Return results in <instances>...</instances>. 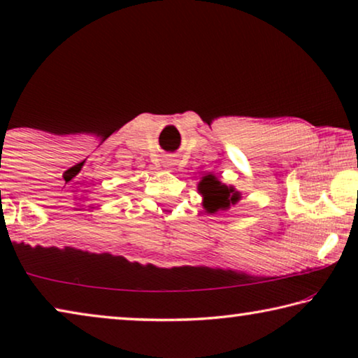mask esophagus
Segmentation results:
<instances>
[{
    "label": "esophagus",
    "mask_w": 358,
    "mask_h": 358,
    "mask_svg": "<svg viewBox=\"0 0 358 358\" xmlns=\"http://www.w3.org/2000/svg\"><path fill=\"white\" fill-rule=\"evenodd\" d=\"M171 162H173V160H168V162H166V164H168V166H169V164H173Z\"/></svg>",
    "instance_id": "esophagus-1"
}]
</instances>
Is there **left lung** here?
Here are the masks:
<instances>
[{
  "label": "left lung",
  "mask_w": 358,
  "mask_h": 358,
  "mask_svg": "<svg viewBox=\"0 0 358 358\" xmlns=\"http://www.w3.org/2000/svg\"><path fill=\"white\" fill-rule=\"evenodd\" d=\"M198 192L203 195V206L208 213L229 210L230 205H235L240 200V194L232 185L222 184L213 174L201 179V182L198 184Z\"/></svg>",
  "instance_id": "obj_1"
}]
</instances>
